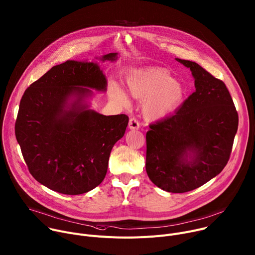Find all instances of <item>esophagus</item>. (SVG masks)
I'll return each mask as SVG.
<instances>
[{"mask_svg":"<svg viewBox=\"0 0 255 255\" xmlns=\"http://www.w3.org/2000/svg\"><path fill=\"white\" fill-rule=\"evenodd\" d=\"M129 128L131 129V130H137V129H139V127H140V124H139V122H138V120L135 118V117H132V118H130V120H129Z\"/></svg>","mask_w":255,"mask_h":255,"instance_id":"esophagus-1","label":"esophagus"}]
</instances>
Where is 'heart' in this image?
Listing matches in <instances>:
<instances>
[{"label":"heart","instance_id":"heart-1","mask_svg":"<svg viewBox=\"0 0 255 255\" xmlns=\"http://www.w3.org/2000/svg\"><path fill=\"white\" fill-rule=\"evenodd\" d=\"M128 89L136 99H149L145 106L147 118H162L181 104L185 97V89L164 68L151 67L138 70L129 78ZM113 97L122 104L128 102L125 94L114 88Z\"/></svg>","mask_w":255,"mask_h":255}]
</instances>
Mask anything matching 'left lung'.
<instances>
[{"instance_id":"8db88e82","label":"left lung","mask_w":255,"mask_h":255,"mask_svg":"<svg viewBox=\"0 0 255 255\" xmlns=\"http://www.w3.org/2000/svg\"><path fill=\"white\" fill-rule=\"evenodd\" d=\"M196 91L170 116L146 133V172L169 193L200 188L226 166L238 128V113L226 85L194 61Z\"/></svg>"}]
</instances>
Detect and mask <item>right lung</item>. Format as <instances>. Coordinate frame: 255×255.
Wrapping results in <instances>:
<instances>
[{
  "label": "right lung",
  "instance_id": "1",
  "mask_svg": "<svg viewBox=\"0 0 255 255\" xmlns=\"http://www.w3.org/2000/svg\"><path fill=\"white\" fill-rule=\"evenodd\" d=\"M116 58L117 53H109L102 60ZM106 86L97 63L67 60L49 69L22 96L16 139L30 173L48 189L81 195L105 178L111 150L129 121L125 114L104 116L82 104L91 94L86 88L106 91ZM71 95L77 99L68 107Z\"/></svg>",
  "mask_w": 255,
  "mask_h": 255
}]
</instances>
